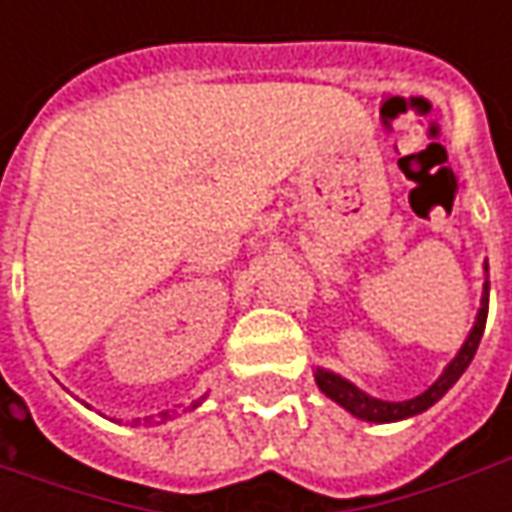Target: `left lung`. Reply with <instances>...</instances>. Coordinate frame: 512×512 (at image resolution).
Instances as JSON below:
<instances>
[{"instance_id": "1", "label": "left lung", "mask_w": 512, "mask_h": 512, "mask_svg": "<svg viewBox=\"0 0 512 512\" xmlns=\"http://www.w3.org/2000/svg\"><path fill=\"white\" fill-rule=\"evenodd\" d=\"M490 296V282H484V296H482V310H479V316H476V325L470 330V336H467V342L462 344V350H459V356L453 359V362L444 367V373L436 379V382L430 384L427 390H424L422 396H416V399H407V402H382V399H373V396H367L362 393L356 384H350L342 376H336V373H330V370H316V384H319V390L330 396L333 402H339L344 410H350L353 416H359L364 422H399V419H407V416H416V413H422L427 407H433V404L442 399L444 393L453 387V384L459 382V376H462L464 370H467V364L473 362V356H476V350H479V342H482V333L484 325H487V299Z\"/></svg>"}]
</instances>
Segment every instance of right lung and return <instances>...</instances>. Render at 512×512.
<instances>
[{
  "label": "right lung",
  "mask_w": 512,
  "mask_h": 512,
  "mask_svg": "<svg viewBox=\"0 0 512 512\" xmlns=\"http://www.w3.org/2000/svg\"><path fill=\"white\" fill-rule=\"evenodd\" d=\"M165 416H168V413H165Z\"/></svg>",
  "instance_id": "add662e5"
}]
</instances>
